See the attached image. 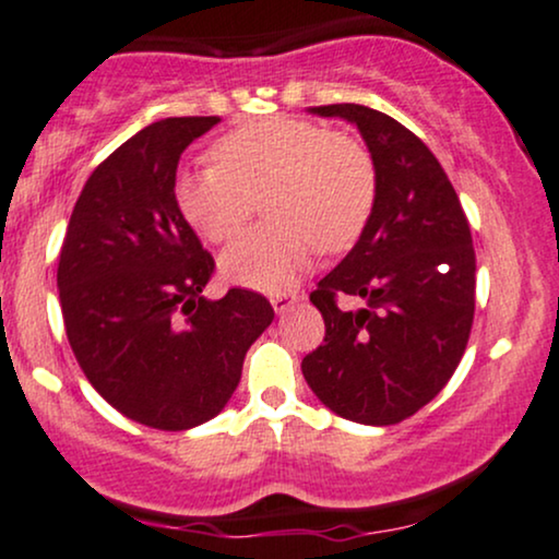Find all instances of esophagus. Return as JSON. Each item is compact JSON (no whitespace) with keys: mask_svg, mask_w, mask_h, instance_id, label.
Masks as SVG:
<instances>
[{"mask_svg":"<svg viewBox=\"0 0 559 559\" xmlns=\"http://www.w3.org/2000/svg\"><path fill=\"white\" fill-rule=\"evenodd\" d=\"M297 301H299L297 294H286V292L284 294H273V297H271V305L275 309V314L288 312V309L297 305Z\"/></svg>","mask_w":559,"mask_h":559,"instance_id":"obj_1","label":"esophagus"}]
</instances>
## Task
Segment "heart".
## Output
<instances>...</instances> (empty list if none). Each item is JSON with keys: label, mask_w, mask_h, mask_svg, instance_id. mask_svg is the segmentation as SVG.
<instances>
[{"label": "heart", "mask_w": 559, "mask_h": 559, "mask_svg": "<svg viewBox=\"0 0 559 559\" xmlns=\"http://www.w3.org/2000/svg\"><path fill=\"white\" fill-rule=\"evenodd\" d=\"M213 160L181 171L174 198L187 224L213 245L237 237L265 198L271 221L221 258L228 281L260 292L292 286L318 250H348L378 198L367 147L307 119L273 117L231 130L213 145Z\"/></svg>", "instance_id": "b5f03b06"}]
</instances>
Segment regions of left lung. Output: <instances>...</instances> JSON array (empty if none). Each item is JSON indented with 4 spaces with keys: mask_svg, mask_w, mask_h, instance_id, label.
Wrapping results in <instances>:
<instances>
[{
    "mask_svg": "<svg viewBox=\"0 0 559 559\" xmlns=\"http://www.w3.org/2000/svg\"><path fill=\"white\" fill-rule=\"evenodd\" d=\"M356 124L378 174L372 215L354 250L309 301L325 338L301 359L307 385L359 425H399L448 385L474 322L472 228L440 160L412 130L359 104L309 109ZM352 296L356 310H341Z\"/></svg>",
    "mask_w": 559,
    "mask_h": 559,
    "instance_id": "8db88e82",
    "label": "left lung"
}]
</instances>
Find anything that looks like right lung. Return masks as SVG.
<instances>
[{
  "mask_svg": "<svg viewBox=\"0 0 559 559\" xmlns=\"http://www.w3.org/2000/svg\"><path fill=\"white\" fill-rule=\"evenodd\" d=\"M218 117H169L119 145L85 181L57 267L64 331L87 382L138 425L179 432L213 419L245 354L273 322L262 294L205 299L215 262L181 215L185 147Z\"/></svg>",
  "mask_w": 559,
  "mask_h": 559,
  "instance_id": "right-lung-1",
  "label": "right lung"
}]
</instances>
